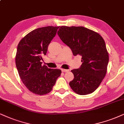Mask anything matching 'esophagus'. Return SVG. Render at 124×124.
<instances>
[{
    "label": "esophagus",
    "instance_id": "esophagus-1",
    "mask_svg": "<svg viewBox=\"0 0 124 124\" xmlns=\"http://www.w3.org/2000/svg\"><path fill=\"white\" fill-rule=\"evenodd\" d=\"M62 72H67L69 71L68 70H65V69H62Z\"/></svg>",
    "mask_w": 124,
    "mask_h": 124
}]
</instances>
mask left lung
Segmentation results:
<instances>
[{
    "label": "left lung",
    "instance_id": "obj_1",
    "mask_svg": "<svg viewBox=\"0 0 124 124\" xmlns=\"http://www.w3.org/2000/svg\"><path fill=\"white\" fill-rule=\"evenodd\" d=\"M57 34L74 56H82L80 68L71 70L74 78L69 83L71 88L82 95L93 93L106 74L109 53L104 39L97 32L83 26H62Z\"/></svg>",
    "mask_w": 124,
    "mask_h": 124
}]
</instances>
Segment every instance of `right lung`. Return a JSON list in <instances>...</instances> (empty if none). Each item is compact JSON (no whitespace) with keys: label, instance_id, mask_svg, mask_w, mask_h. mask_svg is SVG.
I'll use <instances>...</instances> for the list:
<instances>
[{"label":"right lung","instance_id":"1","mask_svg":"<svg viewBox=\"0 0 124 124\" xmlns=\"http://www.w3.org/2000/svg\"><path fill=\"white\" fill-rule=\"evenodd\" d=\"M59 28L49 26L36 29L24 37L18 45L15 63L18 74L27 89L35 94L50 93L62 73L60 70L42 65L41 62Z\"/></svg>","mask_w":124,"mask_h":124}]
</instances>
